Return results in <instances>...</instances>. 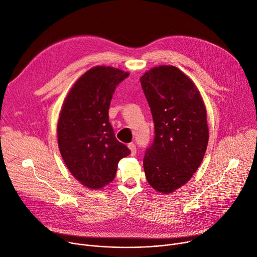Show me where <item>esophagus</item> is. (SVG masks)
<instances>
[{"mask_svg": "<svg viewBox=\"0 0 257 257\" xmlns=\"http://www.w3.org/2000/svg\"><path fill=\"white\" fill-rule=\"evenodd\" d=\"M127 147H128V149L131 150L132 155H135V154L137 153V147H136V145H135L134 143H130V144L127 145Z\"/></svg>", "mask_w": 257, "mask_h": 257, "instance_id": "obj_1", "label": "esophagus"}]
</instances>
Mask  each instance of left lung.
Here are the masks:
<instances>
[{
	"label": "left lung",
	"mask_w": 257,
	"mask_h": 257,
	"mask_svg": "<svg viewBox=\"0 0 257 257\" xmlns=\"http://www.w3.org/2000/svg\"><path fill=\"white\" fill-rule=\"evenodd\" d=\"M140 81L155 134L143 161L146 179L155 190L171 193L189 181L204 159L206 107L191 79L174 66L152 68Z\"/></svg>",
	"instance_id": "left-lung-1"
}]
</instances>
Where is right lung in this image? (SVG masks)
Here are the masks:
<instances>
[{"label": "right lung", "mask_w": 257, "mask_h": 257, "mask_svg": "<svg viewBox=\"0 0 257 257\" xmlns=\"http://www.w3.org/2000/svg\"><path fill=\"white\" fill-rule=\"evenodd\" d=\"M128 73L97 66L69 91L57 122V142L70 173L84 186L100 189L115 178L118 162L131 151L116 139L109 107L116 86Z\"/></svg>", "instance_id": "add662e5"}]
</instances>
